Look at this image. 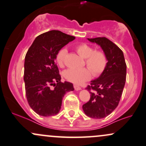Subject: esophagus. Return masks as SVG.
<instances>
[{
	"instance_id": "esophagus-1",
	"label": "esophagus",
	"mask_w": 146,
	"mask_h": 146,
	"mask_svg": "<svg viewBox=\"0 0 146 146\" xmlns=\"http://www.w3.org/2000/svg\"><path fill=\"white\" fill-rule=\"evenodd\" d=\"M74 88L75 90H80L81 89V87L77 86V85H74Z\"/></svg>"
}]
</instances>
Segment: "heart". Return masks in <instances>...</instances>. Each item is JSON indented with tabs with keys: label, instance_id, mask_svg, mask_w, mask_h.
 Returning a JSON list of instances; mask_svg holds the SVG:
<instances>
[{
	"label": "heart",
	"instance_id": "b5f03b06",
	"mask_svg": "<svg viewBox=\"0 0 146 146\" xmlns=\"http://www.w3.org/2000/svg\"><path fill=\"white\" fill-rule=\"evenodd\" d=\"M75 50L81 58H84L85 63L88 69H68L65 70L63 76L67 81L74 84H81L90 78L91 73L94 76H98L104 72L107 63L106 56L104 52L94 50L92 47L86 43L76 45ZM66 54L67 50L65 48L60 50L57 53L56 61L60 68L64 66Z\"/></svg>",
	"mask_w": 146,
	"mask_h": 146
}]
</instances>
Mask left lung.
Returning <instances> with one entry per match:
<instances>
[{
  "mask_svg": "<svg viewBox=\"0 0 146 146\" xmlns=\"http://www.w3.org/2000/svg\"><path fill=\"white\" fill-rule=\"evenodd\" d=\"M99 45L108 63L99 77L91 81L86 89L90 99L83 106L85 114L94 119L110 114L119 105L126 79V63L122 50L106 37L88 38Z\"/></svg>",
  "mask_w": 146,
  "mask_h": 146,
  "instance_id": "obj_1",
  "label": "left lung"
}]
</instances>
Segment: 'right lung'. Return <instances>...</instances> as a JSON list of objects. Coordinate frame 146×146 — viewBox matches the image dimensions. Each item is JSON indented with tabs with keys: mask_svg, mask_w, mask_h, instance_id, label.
I'll use <instances>...</instances> for the list:
<instances>
[{
	"mask_svg": "<svg viewBox=\"0 0 146 146\" xmlns=\"http://www.w3.org/2000/svg\"><path fill=\"white\" fill-rule=\"evenodd\" d=\"M75 37L58 30L38 36L25 55L24 81L27 102L33 110L42 117L59 112L65 93L73 91L72 83L60 81L55 63L57 53ZM55 87L52 89L51 86Z\"/></svg>",
	"mask_w": 146,
	"mask_h": 146,
	"instance_id": "obj_1",
	"label": "right lung"
}]
</instances>
